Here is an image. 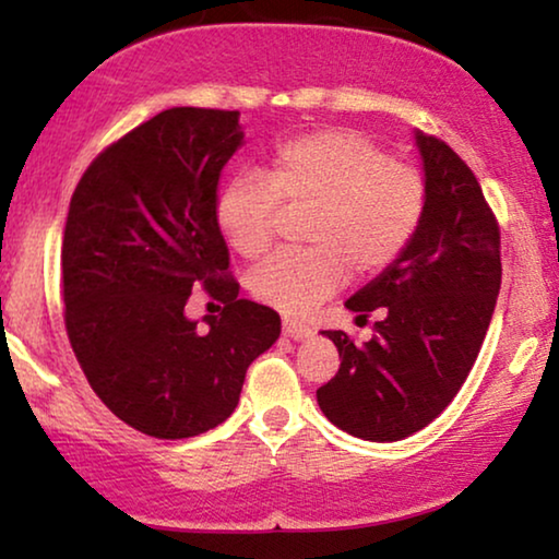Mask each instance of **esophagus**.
I'll return each instance as SVG.
<instances>
[{
	"label": "esophagus",
	"mask_w": 559,
	"mask_h": 559,
	"mask_svg": "<svg viewBox=\"0 0 559 559\" xmlns=\"http://www.w3.org/2000/svg\"><path fill=\"white\" fill-rule=\"evenodd\" d=\"M282 333H285L287 338L302 341V338H310V335H312V328H310L308 323H300V320L285 318V320H282Z\"/></svg>",
	"instance_id": "34e87169"
}]
</instances>
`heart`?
Listing matches in <instances>:
<instances>
[{"instance_id": "obj_1", "label": "heart", "mask_w": 559, "mask_h": 559, "mask_svg": "<svg viewBox=\"0 0 559 559\" xmlns=\"http://www.w3.org/2000/svg\"><path fill=\"white\" fill-rule=\"evenodd\" d=\"M308 209L300 241L249 274L257 300L287 316H305L356 277L394 264L415 239L427 211V182L394 163L354 129H320L280 144L270 175L239 173L221 188L216 224L236 254L257 259L272 241L277 211Z\"/></svg>"}]
</instances>
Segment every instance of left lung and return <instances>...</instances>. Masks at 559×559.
<instances>
[{
	"mask_svg": "<svg viewBox=\"0 0 559 559\" xmlns=\"http://www.w3.org/2000/svg\"><path fill=\"white\" fill-rule=\"evenodd\" d=\"M427 211L404 254L346 300L356 318L379 312L371 341L323 331L341 369L318 389L343 432L394 442L432 423L461 392L501 287L499 226L471 167L445 142L415 132Z\"/></svg>",
	"mask_w": 559,
	"mask_h": 559,
	"instance_id": "1",
	"label": "left lung"
}]
</instances>
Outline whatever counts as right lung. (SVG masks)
Instances as JSON below:
<instances>
[{
	"instance_id": "1",
	"label": "right lung",
	"mask_w": 559,
	"mask_h": 559,
	"mask_svg": "<svg viewBox=\"0 0 559 559\" xmlns=\"http://www.w3.org/2000/svg\"><path fill=\"white\" fill-rule=\"evenodd\" d=\"M239 111L173 106L98 155L63 236L66 331L88 384L129 427L182 440L224 423L280 316L241 300L216 224L218 175L243 144ZM225 302L185 316L192 287Z\"/></svg>"
}]
</instances>
